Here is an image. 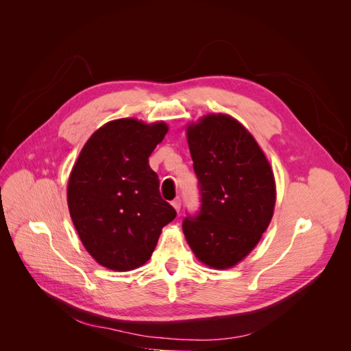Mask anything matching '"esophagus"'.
I'll list each match as a JSON object with an SVG mask.
<instances>
[{
    "mask_svg": "<svg viewBox=\"0 0 351 351\" xmlns=\"http://www.w3.org/2000/svg\"><path fill=\"white\" fill-rule=\"evenodd\" d=\"M172 206H173V208L178 211V214L180 213V208H182V202H180V198L179 197H176L173 202H172Z\"/></svg>",
    "mask_w": 351,
    "mask_h": 351,
    "instance_id": "1",
    "label": "esophagus"
}]
</instances>
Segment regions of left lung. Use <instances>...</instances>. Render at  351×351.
I'll return each mask as SVG.
<instances>
[{
    "instance_id": "obj_1",
    "label": "left lung",
    "mask_w": 351,
    "mask_h": 351,
    "mask_svg": "<svg viewBox=\"0 0 351 351\" xmlns=\"http://www.w3.org/2000/svg\"><path fill=\"white\" fill-rule=\"evenodd\" d=\"M199 208L183 219L195 257L218 269L241 261L267 230L276 199L269 162L248 130L228 115L187 128Z\"/></svg>"
}]
</instances>
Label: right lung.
<instances>
[{"instance_id":"1","label":"right lung","mask_w":351,"mask_h":351,"mask_svg":"<svg viewBox=\"0 0 351 351\" xmlns=\"http://www.w3.org/2000/svg\"><path fill=\"white\" fill-rule=\"evenodd\" d=\"M167 132L164 122H108L88 138L72 169L68 206L73 225L90 256L108 269L141 267L176 217L148 165Z\"/></svg>"}]
</instances>
